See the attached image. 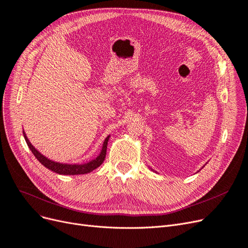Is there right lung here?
<instances>
[{"instance_id":"add662e5","label":"right lung","mask_w":248,"mask_h":248,"mask_svg":"<svg viewBox=\"0 0 248 248\" xmlns=\"http://www.w3.org/2000/svg\"><path fill=\"white\" fill-rule=\"evenodd\" d=\"M23 136H24V139L26 141L27 146H29V148L31 150V152L33 153L36 159H38L45 168H47L48 170H50L54 172H57V173H59V175H72V176L73 175H84V173L91 172L92 170H96L97 168H99L101 166V164L103 163L105 156H106L107 143H108L109 137H110V136H108L105 139L103 146H102V150H101L100 154L95 159L91 160L89 162H86V163H81V164H78V163L77 164H69V163H60V162L53 161L46 156H44L43 154H41L31 145L30 140L27 139L24 131H23Z\"/></svg>"}]
</instances>
